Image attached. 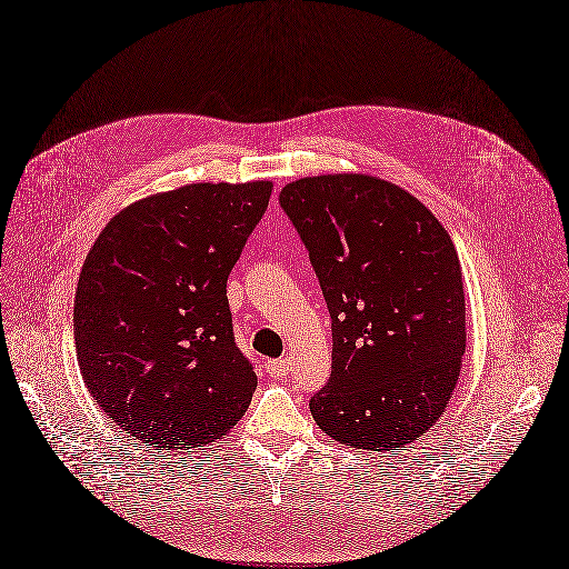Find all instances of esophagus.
I'll use <instances>...</instances> for the list:
<instances>
[{
  "label": "esophagus",
  "instance_id": "34e87169",
  "mask_svg": "<svg viewBox=\"0 0 569 569\" xmlns=\"http://www.w3.org/2000/svg\"><path fill=\"white\" fill-rule=\"evenodd\" d=\"M264 368H267L271 380H283V377L288 375V361H267Z\"/></svg>",
  "mask_w": 569,
  "mask_h": 569
}]
</instances>
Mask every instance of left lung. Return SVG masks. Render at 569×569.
I'll list each match as a JSON object with an SVG mask.
<instances>
[{
  "mask_svg": "<svg viewBox=\"0 0 569 569\" xmlns=\"http://www.w3.org/2000/svg\"><path fill=\"white\" fill-rule=\"evenodd\" d=\"M332 319V375L309 410L356 450L406 448L443 417L467 351L461 264L446 227L403 187L366 173L288 182Z\"/></svg>",
  "mask_w": 569,
  "mask_h": 569,
  "instance_id": "left-lung-1",
  "label": "left lung"
}]
</instances>
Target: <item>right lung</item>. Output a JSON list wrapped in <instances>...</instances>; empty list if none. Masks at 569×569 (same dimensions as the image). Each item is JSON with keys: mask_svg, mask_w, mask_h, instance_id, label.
Instances as JSON below:
<instances>
[{"mask_svg": "<svg viewBox=\"0 0 569 569\" xmlns=\"http://www.w3.org/2000/svg\"><path fill=\"white\" fill-rule=\"evenodd\" d=\"M269 180L192 182L144 197L100 231L74 298L77 361L93 401L157 450L239 425L258 377L231 332L227 279Z\"/></svg>", "mask_w": 569, "mask_h": 569, "instance_id": "obj_1", "label": "right lung"}]
</instances>
